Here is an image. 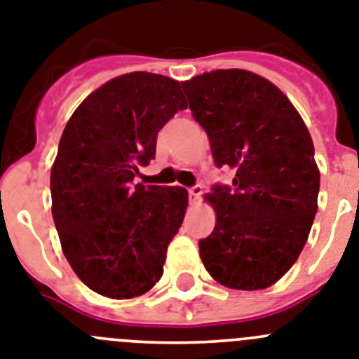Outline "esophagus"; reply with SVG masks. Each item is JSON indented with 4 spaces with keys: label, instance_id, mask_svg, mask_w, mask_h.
<instances>
[{
    "label": "esophagus",
    "instance_id": "1",
    "mask_svg": "<svg viewBox=\"0 0 359 359\" xmlns=\"http://www.w3.org/2000/svg\"><path fill=\"white\" fill-rule=\"evenodd\" d=\"M188 193H189V198H191V201L195 202L202 195V186H201V184H197V186H193V188H189Z\"/></svg>",
    "mask_w": 359,
    "mask_h": 359
}]
</instances>
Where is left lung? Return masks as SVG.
Returning a JSON list of instances; mask_svg holds the SVG:
<instances>
[{"mask_svg":"<svg viewBox=\"0 0 359 359\" xmlns=\"http://www.w3.org/2000/svg\"><path fill=\"white\" fill-rule=\"evenodd\" d=\"M193 117L233 186H213L217 211L198 242L208 273L229 289L278 282L300 257L318 211L320 171L309 130L292 102L253 72L215 70L184 81Z\"/></svg>","mask_w":359,"mask_h":359,"instance_id":"8db88e82","label":"left lung"}]
</instances>
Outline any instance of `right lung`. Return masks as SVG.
<instances>
[{"label": "right lung", "mask_w": 359, "mask_h": 359, "mask_svg": "<svg viewBox=\"0 0 359 359\" xmlns=\"http://www.w3.org/2000/svg\"><path fill=\"white\" fill-rule=\"evenodd\" d=\"M184 108L179 81L132 72L90 93L67 123L50 173L52 217L68 264L99 294L135 298L161 280L188 191L133 179Z\"/></svg>", "instance_id": "1"}]
</instances>
